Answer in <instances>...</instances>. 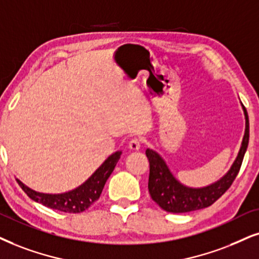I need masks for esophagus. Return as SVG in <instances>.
Returning a JSON list of instances; mask_svg holds the SVG:
<instances>
[{
  "label": "esophagus",
  "mask_w": 259,
  "mask_h": 259,
  "mask_svg": "<svg viewBox=\"0 0 259 259\" xmlns=\"http://www.w3.org/2000/svg\"><path fill=\"white\" fill-rule=\"evenodd\" d=\"M141 143H142V141H141L140 139H137V137H135V139H133V140H130L129 149L139 150L141 148Z\"/></svg>",
  "instance_id": "obj_1"
}]
</instances>
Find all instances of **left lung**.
Segmentation results:
<instances>
[{
  "instance_id": "8db88e82",
  "label": "left lung",
  "mask_w": 259,
  "mask_h": 259,
  "mask_svg": "<svg viewBox=\"0 0 259 259\" xmlns=\"http://www.w3.org/2000/svg\"><path fill=\"white\" fill-rule=\"evenodd\" d=\"M245 114V135L241 142L237 159L232 165L230 171L222 177L220 181L205 188H188L183 185L173 177L166 162L161 156L152 149L146 150V155L149 160V181L148 190L150 197L160 208L168 212H189L207 208L212 203L217 202L222 195L231 188L235 177L238 176L241 167L245 152L247 149L248 137V116L246 109L243 105Z\"/></svg>"
}]
</instances>
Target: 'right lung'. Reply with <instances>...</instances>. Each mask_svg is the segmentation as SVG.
<instances>
[{
  "label": "right lung",
  "mask_w": 259,
  "mask_h": 259,
  "mask_svg": "<svg viewBox=\"0 0 259 259\" xmlns=\"http://www.w3.org/2000/svg\"><path fill=\"white\" fill-rule=\"evenodd\" d=\"M120 154L122 152L113 153L82 185L71 190L69 192H64V194H41V192H37L29 189L19 179H16V182L19 183V185L21 186V189L27 194L29 198L41 203L45 207L56 209V210L63 212H82L99 199L104 185H105L111 173L113 172L114 166L120 158Z\"/></svg>",
  "instance_id": "1"
}]
</instances>
